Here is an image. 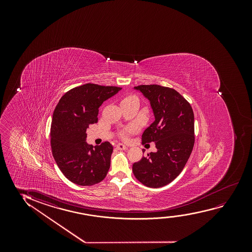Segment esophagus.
<instances>
[{
	"mask_svg": "<svg viewBox=\"0 0 252 252\" xmlns=\"http://www.w3.org/2000/svg\"><path fill=\"white\" fill-rule=\"evenodd\" d=\"M116 148H117L118 150H120V151H122V150H126V146L123 145V144H121V143H119V144L116 145Z\"/></svg>",
	"mask_w": 252,
	"mask_h": 252,
	"instance_id": "34e87169",
	"label": "esophagus"
}]
</instances>
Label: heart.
Instances as JSON below:
<instances>
[{
  "instance_id": "1",
  "label": "heart",
  "mask_w": 252,
  "mask_h": 252,
  "mask_svg": "<svg viewBox=\"0 0 252 252\" xmlns=\"http://www.w3.org/2000/svg\"><path fill=\"white\" fill-rule=\"evenodd\" d=\"M130 97H132V96H129V97H127V98H130ZM130 130H134V129H133V128H131V129H130Z\"/></svg>"
}]
</instances>
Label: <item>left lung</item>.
Segmentation results:
<instances>
[{
    "mask_svg": "<svg viewBox=\"0 0 252 252\" xmlns=\"http://www.w3.org/2000/svg\"><path fill=\"white\" fill-rule=\"evenodd\" d=\"M134 90L148 99L155 117L143 132L142 142H154L157 152L134 162L132 172L144 185L157 189L176 179L189 158L194 144L193 109L170 88L152 84Z\"/></svg>",
    "mask_w": 252,
    "mask_h": 252,
    "instance_id": "obj_1",
    "label": "left lung"
}]
</instances>
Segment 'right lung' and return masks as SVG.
<instances>
[{"mask_svg": "<svg viewBox=\"0 0 252 252\" xmlns=\"http://www.w3.org/2000/svg\"><path fill=\"white\" fill-rule=\"evenodd\" d=\"M121 90L86 83L64 94L56 106L51 126L52 155L67 179L80 186L100 183L110 168L114 147L109 142L94 147L87 129L96 123L99 107Z\"/></svg>", "mask_w": 252, "mask_h": 252, "instance_id": "right-lung-1", "label": "right lung"}]
</instances>
